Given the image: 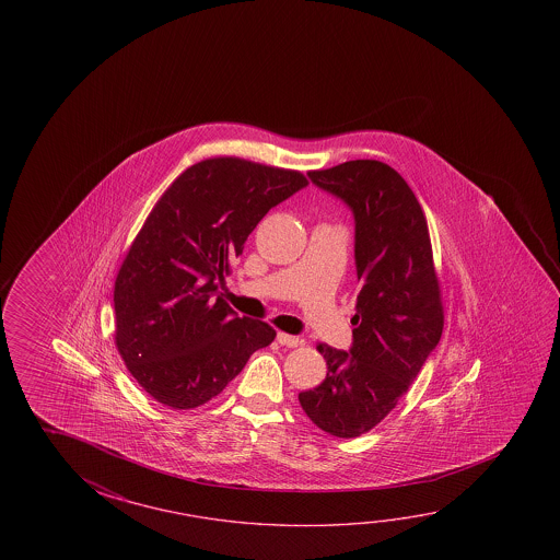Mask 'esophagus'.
I'll return each mask as SVG.
<instances>
[{"label": "esophagus", "instance_id": "obj_1", "mask_svg": "<svg viewBox=\"0 0 560 560\" xmlns=\"http://www.w3.org/2000/svg\"><path fill=\"white\" fill-rule=\"evenodd\" d=\"M277 341H279L281 346H284V348H296V346L303 343V339L291 336V334H284V331L277 334Z\"/></svg>", "mask_w": 560, "mask_h": 560}]
</instances>
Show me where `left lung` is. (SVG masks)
Returning <instances> with one entry per match:
<instances>
[{
  "label": "left lung",
  "mask_w": 560,
  "mask_h": 560,
  "mask_svg": "<svg viewBox=\"0 0 560 560\" xmlns=\"http://www.w3.org/2000/svg\"><path fill=\"white\" fill-rule=\"evenodd\" d=\"M308 177L353 211L361 291L353 346H316L328 373L299 402L320 430L351 440L385 420L440 343V279L422 207L390 165L351 160Z\"/></svg>",
  "instance_id": "obj_1"
}]
</instances>
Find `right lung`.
Masks as SVG:
<instances>
[{"instance_id": "obj_1", "label": "right lung", "mask_w": 560, "mask_h": 560, "mask_svg": "<svg viewBox=\"0 0 560 560\" xmlns=\"http://www.w3.org/2000/svg\"><path fill=\"white\" fill-rule=\"evenodd\" d=\"M308 185L296 170L202 160L158 199L115 279V346L154 400L191 410L221 395L276 339L219 296L230 264L269 209Z\"/></svg>"}]
</instances>
